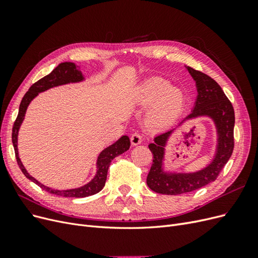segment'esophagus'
<instances>
[{
	"instance_id": "obj_1",
	"label": "esophagus",
	"mask_w": 258,
	"mask_h": 258,
	"mask_svg": "<svg viewBox=\"0 0 258 258\" xmlns=\"http://www.w3.org/2000/svg\"><path fill=\"white\" fill-rule=\"evenodd\" d=\"M130 141L132 145H139L142 142V136L139 134V132H135L134 135L130 137Z\"/></svg>"
}]
</instances>
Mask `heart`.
Segmentation results:
<instances>
[{
  "mask_svg": "<svg viewBox=\"0 0 258 258\" xmlns=\"http://www.w3.org/2000/svg\"><path fill=\"white\" fill-rule=\"evenodd\" d=\"M136 101L143 106L152 105L146 115V124L160 130L169 127L182 112L185 95L182 89L171 87L166 80L152 79L138 88Z\"/></svg>",
  "mask_w": 258,
  "mask_h": 258,
  "instance_id": "obj_1",
  "label": "heart"
}]
</instances>
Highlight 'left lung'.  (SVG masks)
Listing matches in <instances>:
<instances>
[{"label":"left lung","instance_id":"1","mask_svg":"<svg viewBox=\"0 0 258 258\" xmlns=\"http://www.w3.org/2000/svg\"><path fill=\"white\" fill-rule=\"evenodd\" d=\"M187 70L196 82L198 96L194 110L184 120L198 116L211 117L217 129V151L213 161L197 172L166 173L162 171L165 146L174 129L156 137L154 143L148 145L153 153V165L148 172L146 183L152 190L163 195L190 192L214 182L229 160L235 146V111L231 102L226 97L221 86L212 77L190 67H187Z\"/></svg>","mask_w":258,"mask_h":258}]
</instances>
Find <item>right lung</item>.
<instances>
[{"label": "right lung", "mask_w": 258, "mask_h": 258, "mask_svg": "<svg viewBox=\"0 0 258 258\" xmlns=\"http://www.w3.org/2000/svg\"><path fill=\"white\" fill-rule=\"evenodd\" d=\"M83 80H84V76H83L82 72L79 69H76V66L74 63H72V62H62V63H60L56 69L52 70L51 73L44 76L43 79L37 81L36 83H34L32 86H31L30 89L27 91V93L23 96V98L21 100L18 116H17L16 120H15L14 126H13L12 141H13V145H14L15 155H16L17 163H18L20 170L22 171V173L26 175L27 178L31 179V181L40 186L41 188H43L44 190L48 191L50 194H53V195H57V196H61V197L84 198V197H88V196H91V195H95V194L99 192L105 185L107 170H108V167H110V165H111L112 160L115 157H117V156H119L122 153L128 151L130 147V140L127 136L121 137L118 141L115 142L111 146L106 147L105 150H103L100 153L99 157H98L96 176L93 177L89 183H87L82 187H79V188L67 189V190L52 189V188H49V187H47V186H44L43 184L36 181L33 176H31L28 173V171L26 170L25 167H23L22 162L19 158L18 148H17L18 131H19V128L23 121V118H25L28 105L30 104L31 101H32L38 95V92L45 91L49 88L56 87V86H60V85L82 82Z\"/></svg>", "instance_id": "1"}]
</instances>
